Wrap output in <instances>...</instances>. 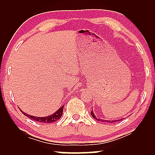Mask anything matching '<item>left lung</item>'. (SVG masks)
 Here are the masks:
<instances>
[{"label":"left lung","mask_w":155,"mask_h":155,"mask_svg":"<svg viewBox=\"0 0 155 155\" xmlns=\"http://www.w3.org/2000/svg\"><path fill=\"white\" fill-rule=\"evenodd\" d=\"M91 115H92V117H93V118H94L95 119H96V120H97V121H105V122H112V123H113V122H115V121H109V120H103V119H97L96 117H95V115L94 114V113L93 112V110L91 111ZM121 120H122V119H121Z\"/></svg>","instance_id":"8db88e82"}]
</instances>
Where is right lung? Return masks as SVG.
Masks as SVG:
<instances>
[{
  "label": "right lung",
  "mask_w": 155,
  "mask_h": 155,
  "mask_svg": "<svg viewBox=\"0 0 155 155\" xmlns=\"http://www.w3.org/2000/svg\"><path fill=\"white\" fill-rule=\"evenodd\" d=\"M63 108H64V106L61 107L56 112L54 113V114H53L52 115H50V116L45 117H34V116H31V115L25 114V113L22 112L21 110L20 111L22 112L23 114H25V116L28 117L29 119H32V120H34L38 122H42V123H53V122L58 121L61 118V117H62V115L63 114Z\"/></svg>",
  "instance_id": "add662e5"
}]
</instances>
